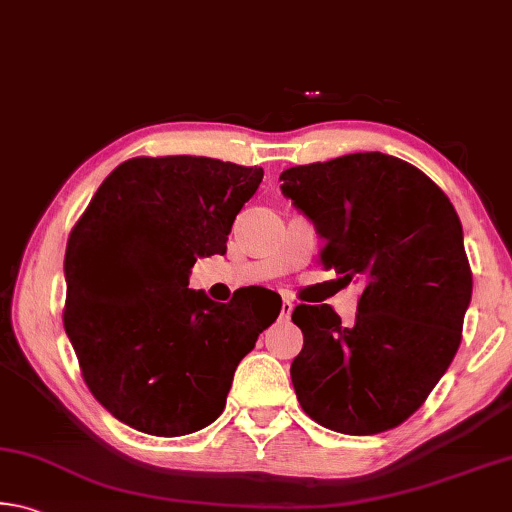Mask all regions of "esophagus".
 <instances>
[{"mask_svg":"<svg viewBox=\"0 0 512 512\" xmlns=\"http://www.w3.org/2000/svg\"><path fill=\"white\" fill-rule=\"evenodd\" d=\"M291 311H293V300L284 298L282 300V311H280V320H289L291 318Z\"/></svg>","mask_w":512,"mask_h":512,"instance_id":"esophagus-1","label":"esophagus"}]
</instances>
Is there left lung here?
Here are the masks:
<instances>
[{"label": "left lung", "instance_id": "left-lung-1", "mask_svg": "<svg viewBox=\"0 0 512 512\" xmlns=\"http://www.w3.org/2000/svg\"><path fill=\"white\" fill-rule=\"evenodd\" d=\"M282 194L323 237L320 264L361 282L357 316L298 305V402L323 427L372 436L420 409L461 345L472 268L461 219L418 167L377 151L282 171Z\"/></svg>", "mask_w": 512, "mask_h": 512}]
</instances>
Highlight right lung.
Wrapping results in <instances>:
<instances>
[{"instance_id": "obj_1", "label": "right lung", "mask_w": 512, "mask_h": 512, "mask_svg": "<svg viewBox=\"0 0 512 512\" xmlns=\"http://www.w3.org/2000/svg\"><path fill=\"white\" fill-rule=\"evenodd\" d=\"M262 178L203 155H140L103 180L69 232L65 332L119 422L162 438L212 424L239 361L280 316L282 298L262 287L225 305L187 289L196 257L225 255Z\"/></svg>"}]
</instances>
